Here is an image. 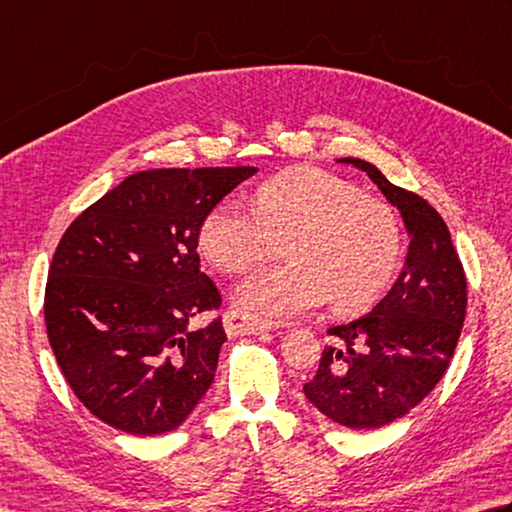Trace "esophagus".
Returning a JSON list of instances; mask_svg holds the SVG:
<instances>
[{
    "mask_svg": "<svg viewBox=\"0 0 512 512\" xmlns=\"http://www.w3.org/2000/svg\"><path fill=\"white\" fill-rule=\"evenodd\" d=\"M224 327L228 336H250V333H262L271 331L277 327V322L255 318V315H248L239 309H230L224 315Z\"/></svg>",
    "mask_w": 512,
    "mask_h": 512,
    "instance_id": "34e87169",
    "label": "esophagus"
}]
</instances>
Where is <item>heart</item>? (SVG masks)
<instances>
[{
    "label": "heart",
    "mask_w": 512,
    "mask_h": 512,
    "mask_svg": "<svg viewBox=\"0 0 512 512\" xmlns=\"http://www.w3.org/2000/svg\"><path fill=\"white\" fill-rule=\"evenodd\" d=\"M286 241L291 262L264 268L239 286L237 304L268 318L315 309L331 297L336 311L374 302L401 253V224L387 201L340 176L304 167L255 190L253 210L219 201L199 228V248L219 271L241 275Z\"/></svg>",
    "instance_id": "b5f03b06"
}]
</instances>
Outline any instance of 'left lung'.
Wrapping results in <instances>:
<instances>
[{"mask_svg":"<svg viewBox=\"0 0 512 512\" xmlns=\"http://www.w3.org/2000/svg\"><path fill=\"white\" fill-rule=\"evenodd\" d=\"M360 167L410 232L405 268L369 313L331 327L320 367L304 394L331 421L371 430L416 407L443 378L466 320L468 282L450 230L418 194L389 183L376 165Z\"/></svg>","mask_w":512,"mask_h":512,"instance_id":"obj_1","label":"left lung"}]
</instances>
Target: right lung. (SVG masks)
Returning a JSON list of instances; mask_svg holds the SVG:
<instances>
[{
    "label": "right lung",
    "mask_w": 512,
    "mask_h": 512,
    "mask_svg": "<svg viewBox=\"0 0 512 512\" xmlns=\"http://www.w3.org/2000/svg\"><path fill=\"white\" fill-rule=\"evenodd\" d=\"M257 167L147 170L109 190L64 230L44 291V322L73 394L129 434H163L215 380L226 340L221 293L199 268L208 212Z\"/></svg>",
    "instance_id": "1"
}]
</instances>
